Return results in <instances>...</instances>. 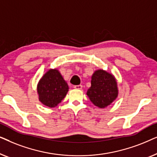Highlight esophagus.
I'll use <instances>...</instances> for the list:
<instances>
[{
	"instance_id": "esophagus-1",
	"label": "esophagus",
	"mask_w": 157,
	"mask_h": 157,
	"mask_svg": "<svg viewBox=\"0 0 157 157\" xmlns=\"http://www.w3.org/2000/svg\"><path fill=\"white\" fill-rule=\"evenodd\" d=\"M82 85H75L74 86V88L76 89H82Z\"/></svg>"
}]
</instances>
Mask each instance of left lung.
<instances>
[{
  "mask_svg": "<svg viewBox=\"0 0 157 157\" xmlns=\"http://www.w3.org/2000/svg\"><path fill=\"white\" fill-rule=\"evenodd\" d=\"M86 94L95 106L105 108L117 97V81L109 73L103 70L96 71L91 77V86Z\"/></svg>",
  "mask_w": 157,
  "mask_h": 157,
  "instance_id": "1",
  "label": "left lung"
}]
</instances>
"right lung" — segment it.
Segmentation results:
<instances>
[{"label": "right lung", "instance_id": "add662e5", "mask_svg": "<svg viewBox=\"0 0 157 157\" xmlns=\"http://www.w3.org/2000/svg\"><path fill=\"white\" fill-rule=\"evenodd\" d=\"M37 90L40 101L53 108L58 106L65 97L68 86L59 71L51 69L40 80Z\"/></svg>", "mask_w": 157, "mask_h": 157}]
</instances>
